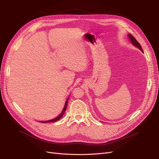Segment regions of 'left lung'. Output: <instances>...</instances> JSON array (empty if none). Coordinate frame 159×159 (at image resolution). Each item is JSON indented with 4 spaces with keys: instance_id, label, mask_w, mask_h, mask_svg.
Here are the masks:
<instances>
[{
    "instance_id": "obj_1",
    "label": "left lung",
    "mask_w": 159,
    "mask_h": 159,
    "mask_svg": "<svg viewBox=\"0 0 159 159\" xmlns=\"http://www.w3.org/2000/svg\"><path fill=\"white\" fill-rule=\"evenodd\" d=\"M128 37H129V38L130 41L131 42V43H132L133 45H134L135 46L137 47L140 50H141V52H143V49H142L141 46H140V44L139 43V42L135 39V38L134 37H133L132 35H131V34H128Z\"/></svg>"
}]
</instances>
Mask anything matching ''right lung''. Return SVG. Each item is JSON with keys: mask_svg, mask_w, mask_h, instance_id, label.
Instances as JSON below:
<instances>
[{"mask_svg": "<svg viewBox=\"0 0 159 159\" xmlns=\"http://www.w3.org/2000/svg\"><path fill=\"white\" fill-rule=\"evenodd\" d=\"M68 99H69V98H68V99H67V101H66V103H65V106H64V109H63V110H62V113L58 115L57 117H56V118H55V119H52V120H47V121H41L40 122H43V123H46V122H56V121H57V120H59L60 119H61L62 118V116H63V115H64V112L66 111V108H67V105H68Z\"/></svg>", "mask_w": 159, "mask_h": 159, "instance_id": "add662e5", "label": "right lung"}]
</instances>
